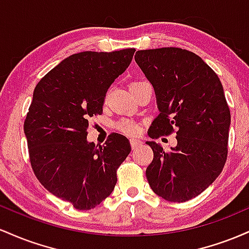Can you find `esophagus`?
I'll use <instances>...</instances> for the list:
<instances>
[{"label": "esophagus", "instance_id": "1", "mask_svg": "<svg viewBox=\"0 0 249 249\" xmlns=\"http://www.w3.org/2000/svg\"><path fill=\"white\" fill-rule=\"evenodd\" d=\"M142 144V142L138 141V139H131V147L133 148H137L138 146H141V145Z\"/></svg>", "mask_w": 249, "mask_h": 249}]
</instances>
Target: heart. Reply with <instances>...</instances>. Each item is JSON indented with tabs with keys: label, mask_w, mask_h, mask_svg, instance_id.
Here are the masks:
<instances>
[{
	"label": "heart",
	"mask_w": 249,
	"mask_h": 249,
	"mask_svg": "<svg viewBox=\"0 0 249 249\" xmlns=\"http://www.w3.org/2000/svg\"><path fill=\"white\" fill-rule=\"evenodd\" d=\"M137 83H139V82H134V83H132V84H137ZM118 128L122 131V132L126 133V134H128V136L137 134L139 131V128H138V126H137L136 123H133L131 121H122L118 124Z\"/></svg>",
	"instance_id": "b5f03b06"
}]
</instances>
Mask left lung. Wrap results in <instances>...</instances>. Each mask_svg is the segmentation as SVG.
Instances as JSON below:
<instances>
[{
	"instance_id": "left-lung-1",
	"label": "left lung",
	"mask_w": 249,
	"mask_h": 249,
	"mask_svg": "<svg viewBox=\"0 0 249 249\" xmlns=\"http://www.w3.org/2000/svg\"><path fill=\"white\" fill-rule=\"evenodd\" d=\"M156 92L159 115L148 136L176 131L165 152L147 142L153 160L146 178L157 196L172 202L198 196L219 177L227 159L231 112L218 75L198 55L180 48L138 50L134 56Z\"/></svg>"
}]
</instances>
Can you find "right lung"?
<instances>
[{"label": "right lung", "mask_w": 249, "mask_h": 249, "mask_svg": "<svg viewBox=\"0 0 249 249\" xmlns=\"http://www.w3.org/2000/svg\"><path fill=\"white\" fill-rule=\"evenodd\" d=\"M134 51L73 53L34 90L24 121L31 167L43 186L76 210H91L112 193L117 168L131 152L119 133L99 147L87 136L89 121L103 112L107 89L127 69Z\"/></svg>", "instance_id": "add662e5"}]
</instances>
